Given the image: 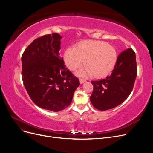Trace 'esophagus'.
I'll return each mask as SVG.
<instances>
[{
  "label": "esophagus",
  "mask_w": 153,
  "mask_h": 153,
  "mask_svg": "<svg viewBox=\"0 0 153 153\" xmlns=\"http://www.w3.org/2000/svg\"><path fill=\"white\" fill-rule=\"evenodd\" d=\"M85 82H86V80H85V79H82V78H80V82L81 84H83V83Z\"/></svg>",
  "instance_id": "1"
}]
</instances>
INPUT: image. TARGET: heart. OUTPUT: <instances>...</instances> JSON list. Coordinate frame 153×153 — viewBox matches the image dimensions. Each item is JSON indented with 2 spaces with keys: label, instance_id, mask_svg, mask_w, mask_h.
<instances>
[{
  "label": "heart",
  "instance_id": "heart-1",
  "mask_svg": "<svg viewBox=\"0 0 153 153\" xmlns=\"http://www.w3.org/2000/svg\"><path fill=\"white\" fill-rule=\"evenodd\" d=\"M64 59L72 71L81 67L85 61L86 68L78 71V75L100 78L112 72L117 63V53L113 46L103 41L87 40L77 43L75 48H67Z\"/></svg>",
  "mask_w": 153,
  "mask_h": 153
}]
</instances>
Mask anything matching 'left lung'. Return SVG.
<instances>
[{"instance_id": "left-lung-1", "label": "left lung", "mask_w": 153, "mask_h": 153, "mask_svg": "<svg viewBox=\"0 0 153 153\" xmlns=\"http://www.w3.org/2000/svg\"><path fill=\"white\" fill-rule=\"evenodd\" d=\"M137 74L135 53L131 48L117 57L112 73L105 79L92 81L91 103L99 110H107L123 103L131 92Z\"/></svg>"}]
</instances>
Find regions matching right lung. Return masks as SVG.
I'll return each mask as SVG.
<instances>
[{"mask_svg":"<svg viewBox=\"0 0 153 153\" xmlns=\"http://www.w3.org/2000/svg\"><path fill=\"white\" fill-rule=\"evenodd\" d=\"M61 38L56 33L39 37L22 56V76L27 93L37 106L53 112L67 108L80 85L60 56Z\"/></svg>","mask_w":153,"mask_h":153,"instance_id":"add662e5","label":"right lung"}]
</instances>
